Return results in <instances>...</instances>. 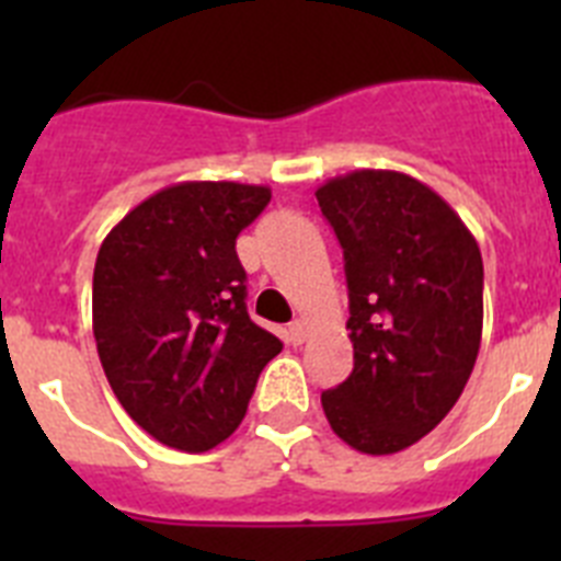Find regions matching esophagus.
I'll list each match as a JSON object with an SVG mask.
<instances>
[{
  "mask_svg": "<svg viewBox=\"0 0 561 561\" xmlns=\"http://www.w3.org/2000/svg\"><path fill=\"white\" fill-rule=\"evenodd\" d=\"M306 334H309V325H306V320H300V317H297V320H291V323H289V340L295 342V345H300V342L306 340Z\"/></svg>",
  "mask_w": 561,
  "mask_h": 561,
  "instance_id": "34e87169",
  "label": "esophagus"
}]
</instances>
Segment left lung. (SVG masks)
Listing matches in <instances>:
<instances>
[{
    "label": "left lung",
    "instance_id": "8db88e82",
    "mask_svg": "<svg viewBox=\"0 0 561 561\" xmlns=\"http://www.w3.org/2000/svg\"><path fill=\"white\" fill-rule=\"evenodd\" d=\"M345 255L354 370L320 396L331 430L365 455L413 447L463 393L483 334V257L433 187L351 171L317 187Z\"/></svg>",
    "mask_w": 561,
    "mask_h": 561
}]
</instances>
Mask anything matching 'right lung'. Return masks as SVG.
<instances>
[{
    "mask_svg": "<svg viewBox=\"0 0 561 561\" xmlns=\"http://www.w3.org/2000/svg\"><path fill=\"white\" fill-rule=\"evenodd\" d=\"M272 199L266 185L180 182L103 238L92 331L114 396L151 438L207 453L236 433L280 340L247 314L236 238Z\"/></svg>",
    "mask_w": 561,
    "mask_h": 561,
    "instance_id": "add662e5",
    "label": "right lung"
}]
</instances>
